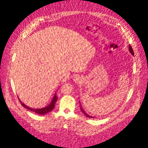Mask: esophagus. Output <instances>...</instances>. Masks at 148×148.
I'll return each mask as SVG.
<instances>
[{
  "instance_id": "34e87169",
  "label": "esophagus",
  "mask_w": 148,
  "mask_h": 148,
  "mask_svg": "<svg viewBox=\"0 0 148 148\" xmlns=\"http://www.w3.org/2000/svg\"><path fill=\"white\" fill-rule=\"evenodd\" d=\"M74 80L75 83H78L79 82V78L78 77H75L74 79Z\"/></svg>"
}]
</instances>
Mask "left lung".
<instances>
[{"instance_id": "8db88e82", "label": "left lung", "mask_w": 148, "mask_h": 148, "mask_svg": "<svg viewBox=\"0 0 148 148\" xmlns=\"http://www.w3.org/2000/svg\"><path fill=\"white\" fill-rule=\"evenodd\" d=\"M129 51L131 53V54H133V55L134 56V51H133V48L131 47V46L130 45H129ZM80 103V102H79ZM80 109H81V111L84 113V114L86 116V117H88V118H95V117H94V116H89V114H88L86 112H85V111L83 109V108L82 107V106L80 105Z\"/></svg>"}]
</instances>
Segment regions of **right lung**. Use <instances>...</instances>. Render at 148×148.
<instances>
[{
    "label": "right lung",
    "mask_w": 148,
    "mask_h": 148,
    "mask_svg": "<svg viewBox=\"0 0 148 148\" xmlns=\"http://www.w3.org/2000/svg\"><path fill=\"white\" fill-rule=\"evenodd\" d=\"M18 99H19V98H18ZM57 100H58V97L56 96V94H55L53 97V99L51 100L50 104L47 107H45L44 108H32L27 106L25 104H23L20 100V99H19V101L21 103V104L23 106V107H24L25 108H27V109L32 111L33 112H35L37 114H45L46 113L51 112L53 109L54 107V106H55V103L57 101Z\"/></svg>",
    "instance_id": "add662e5"
}]
</instances>
